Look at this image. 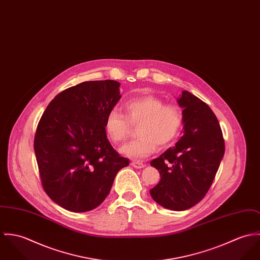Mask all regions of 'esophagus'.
I'll list each match as a JSON object with an SVG mask.
<instances>
[{"label":"esophagus","instance_id":"34e87169","mask_svg":"<svg viewBox=\"0 0 260 260\" xmlns=\"http://www.w3.org/2000/svg\"><path fill=\"white\" fill-rule=\"evenodd\" d=\"M131 165L135 169H143V168H144V166H145L143 161H133Z\"/></svg>","mask_w":260,"mask_h":260}]
</instances>
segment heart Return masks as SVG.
I'll use <instances>...</instances> for the list:
<instances>
[{
  "label": "heart",
  "instance_id": "b5f03b06",
  "mask_svg": "<svg viewBox=\"0 0 260 260\" xmlns=\"http://www.w3.org/2000/svg\"><path fill=\"white\" fill-rule=\"evenodd\" d=\"M123 116L117 110H111L105 119V131L112 142L122 143L138 125L139 139L121 147L122 154L131 158H144L161 147L172 144L183 122L182 111L175 105H165L155 95L146 94L127 101Z\"/></svg>",
  "mask_w": 260,
  "mask_h": 260
}]
</instances>
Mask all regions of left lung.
Listing matches in <instances>:
<instances>
[{
  "mask_svg": "<svg viewBox=\"0 0 260 260\" xmlns=\"http://www.w3.org/2000/svg\"><path fill=\"white\" fill-rule=\"evenodd\" d=\"M176 101L183 109V135L150 161L161 178L149 193L159 205L179 211L207 193L224 154V140L216 116L201 99L183 90Z\"/></svg>",
  "mask_w": 260,
  "mask_h": 260,
  "instance_id": "left-lung-1",
  "label": "left lung"
}]
</instances>
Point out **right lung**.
<instances>
[{"mask_svg": "<svg viewBox=\"0 0 260 260\" xmlns=\"http://www.w3.org/2000/svg\"><path fill=\"white\" fill-rule=\"evenodd\" d=\"M116 81L69 87L49 104L34 148L42 185L62 208L85 212L106 200L116 173L129 165L108 141L105 119L121 98Z\"/></svg>", "mask_w": 260, "mask_h": 260, "instance_id": "obj_1", "label": "right lung"}]
</instances>
